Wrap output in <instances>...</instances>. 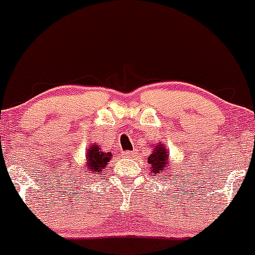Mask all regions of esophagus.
<instances>
[{"label":"esophagus","mask_w":255,"mask_h":255,"mask_svg":"<svg viewBox=\"0 0 255 255\" xmlns=\"http://www.w3.org/2000/svg\"><path fill=\"white\" fill-rule=\"evenodd\" d=\"M134 151H124L123 156H125V158H131V156H134Z\"/></svg>","instance_id":"obj_1"}]
</instances>
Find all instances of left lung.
<instances>
[{"label": "left lung", "mask_w": 255, "mask_h": 255, "mask_svg": "<svg viewBox=\"0 0 255 255\" xmlns=\"http://www.w3.org/2000/svg\"><path fill=\"white\" fill-rule=\"evenodd\" d=\"M155 150L153 151V154L148 156V163L150 164L151 170H150V174L153 177H156V178H160L162 177L163 179H167V177H163V170L168 167L167 165V159H168V155H167V150L163 145H156L154 146Z\"/></svg>", "instance_id": "obj_1"}]
</instances>
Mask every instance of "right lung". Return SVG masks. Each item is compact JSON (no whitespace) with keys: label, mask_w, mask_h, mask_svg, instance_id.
<instances>
[{"label":"right lung","mask_w":255,"mask_h":255,"mask_svg":"<svg viewBox=\"0 0 255 255\" xmlns=\"http://www.w3.org/2000/svg\"><path fill=\"white\" fill-rule=\"evenodd\" d=\"M112 154L111 153H104L101 151V148L99 145H92L88 149L87 153V170L88 173L99 174L105 167H107V162H110Z\"/></svg>","instance_id":"add662e5"}]
</instances>
